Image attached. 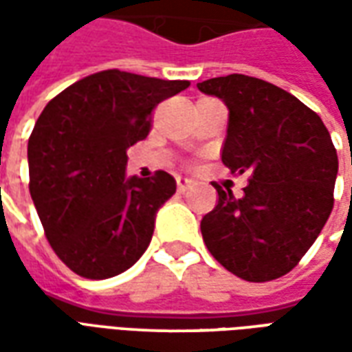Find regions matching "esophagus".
<instances>
[{
    "instance_id": "obj_1",
    "label": "esophagus",
    "mask_w": 352,
    "mask_h": 352,
    "mask_svg": "<svg viewBox=\"0 0 352 352\" xmlns=\"http://www.w3.org/2000/svg\"><path fill=\"white\" fill-rule=\"evenodd\" d=\"M192 184H194V181H192V179H188V177H177V190L179 192L188 190Z\"/></svg>"
}]
</instances>
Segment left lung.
<instances>
[{
	"mask_svg": "<svg viewBox=\"0 0 352 352\" xmlns=\"http://www.w3.org/2000/svg\"><path fill=\"white\" fill-rule=\"evenodd\" d=\"M228 107L222 164L249 173L243 196L219 192L201 219L217 262L251 283L287 275L320 234L333 207L338 154L320 116L287 90L247 75L198 82Z\"/></svg>",
	"mask_w": 352,
	"mask_h": 352,
	"instance_id": "left-lung-1",
	"label": "left lung"
}]
</instances>
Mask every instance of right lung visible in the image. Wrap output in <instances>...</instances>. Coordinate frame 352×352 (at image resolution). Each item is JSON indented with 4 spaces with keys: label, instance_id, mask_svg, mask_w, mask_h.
<instances>
[{
    "label": "right lung",
    "instance_id": "1",
    "mask_svg": "<svg viewBox=\"0 0 352 352\" xmlns=\"http://www.w3.org/2000/svg\"><path fill=\"white\" fill-rule=\"evenodd\" d=\"M190 87L107 69L47 103L28 141L30 194L58 258L87 279L126 272L146 251L177 183L126 177V151L148 135L160 101Z\"/></svg>",
    "mask_w": 352,
    "mask_h": 352
}]
</instances>
